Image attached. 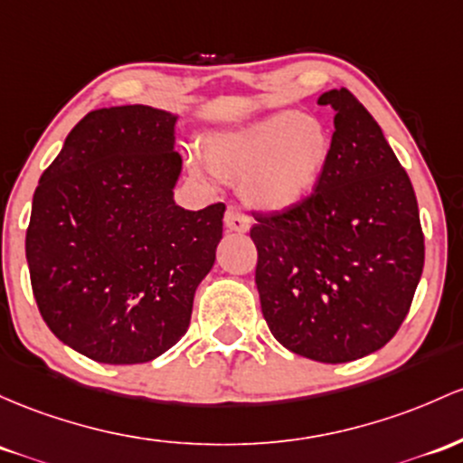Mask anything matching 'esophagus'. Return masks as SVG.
<instances>
[{
	"label": "esophagus",
	"mask_w": 463,
	"mask_h": 463,
	"mask_svg": "<svg viewBox=\"0 0 463 463\" xmlns=\"http://www.w3.org/2000/svg\"><path fill=\"white\" fill-rule=\"evenodd\" d=\"M223 222H226L228 231H235V232H246L250 228V217L237 206H228L226 215H223Z\"/></svg>",
	"instance_id": "esophagus-1"
}]
</instances>
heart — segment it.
<instances>
[{"instance_id":"1","label":"heart","mask_w":463,"mask_h":463,"mask_svg":"<svg viewBox=\"0 0 463 463\" xmlns=\"http://www.w3.org/2000/svg\"><path fill=\"white\" fill-rule=\"evenodd\" d=\"M332 151V131L321 118L279 111L213 136L204 157L217 175L243 180L252 204L289 208L317 189Z\"/></svg>"}]
</instances>
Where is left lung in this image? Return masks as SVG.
I'll return each mask as SVG.
<instances>
[{
    "instance_id": "left-lung-1",
    "label": "left lung",
    "mask_w": 463,
    "mask_h": 463,
    "mask_svg": "<svg viewBox=\"0 0 463 463\" xmlns=\"http://www.w3.org/2000/svg\"><path fill=\"white\" fill-rule=\"evenodd\" d=\"M334 151L298 204L255 211V281L272 336L318 363L378 352L404 323L424 268L413 184L349 90L325 91Z\"/></svg>"
}]
</instances>
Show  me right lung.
Segmentation results:
<instances>
[{"mask_svg": "<svg viewBox=\"0 0 463 463\" xmlns=\"http://www.w3.org/2000/svg\"><path fill=\"white\" fill-rule=\"evenodd\" d=\"M174 125L149 105L90 111L34 191V301L54 336L96 363H149L174 347L215 263L226 206L174 202Z\"/></svg>", "mask_w": 463, "mask_h": 463, "instance_id": "right-lung-1", "label": "right lung"}]
</instances>
